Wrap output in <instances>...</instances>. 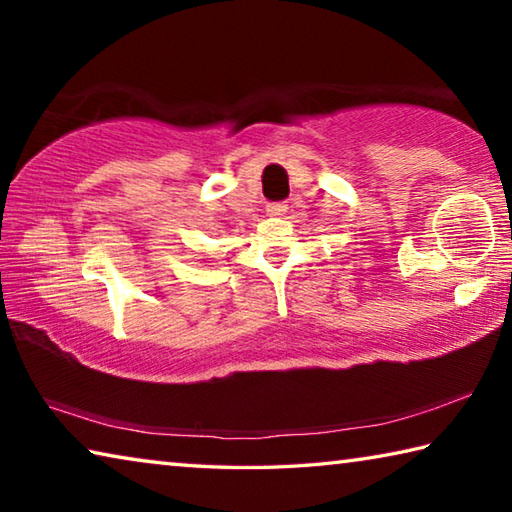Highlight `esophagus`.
Returning <instances> with one entry per match:
<instances>
[{"instance_id": "esophagus-1", "label": "esophagus", "mask_w": 512, "mask_h": 512, "mask_svg": "<svg viewBox=\"0 0 512 512\" xmlns=\"http://www.w3.org/2000/svg\"><path fill=\"white\" fill-rule=\"evenodd\" d=\"M266 214L268 216H284V214H287V205H284V203H268Z\"/></svg>"}]
</instances>
